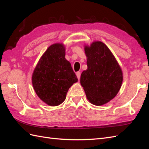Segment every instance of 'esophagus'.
Listing matches in <instances>:
<instances>
[{
	"label": "esophagus",
	"instance_id": "1",
	"mask_svg": "<svg viewBox=\"0 0 149 149\" xmlns=\"http://www.w3.org/2000/svg\"><path fill=\"white\" fill-rule=\"evenodd\" d=\"M76 76H77V78H78V79H80L81 73H80L79 71H78V72H77V73H76Z\"/></svg>",
	"mask_w": 149,
	"mask_h": 149
}]
</instances>
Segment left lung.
I'll list each match as a JSON object with an SVG mask.
<instances>
[{"instance_id":"left-lung-1","label":"left lung","mask_w":149,"mask_h":149,"mask_svg":"<svg viewBox=\"0 0 149 149\" xmlns=\"http://www.w3.org/2000/svg\"><path fill=\"white\" fill-rule=\"evenodd\" d=\"M86 70L81 75L80 83L88 100L96 106L109 102L118 93L123 81V71L113 54L100 41L84 46Z\"/></svg>"}]
</instances>
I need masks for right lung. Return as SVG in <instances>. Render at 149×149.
Wrapping results in <instances>:
<instances>
[{"label": "right lung", "mask_w": 149, "mask_h": 149, "mask_svg": "<svg viewBox=\"0 0 149 149\" xmlns=\"http://www.w3.org/2000/svg\"><path fill=\"white\" fill-rule=\"evenodd\" d=\"M36 94L47 104H61L69 88L78 78L70 63L65 58V47L62 43L49 46L40 58L32 74Z\"/></svg>", "instance_id": "1"}]
</instances>
